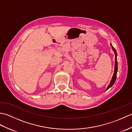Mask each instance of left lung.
I'll list each match as a JSON object with an SVG mask.
<instances>
[{
	"label": "left lung",
	"instance_id": "left-lung-1",
	"mask_svg": "<svg viewBox=\"0 0 132 132\" xmlns=\"http://www.w3.org/2000/svg\"><path fill=\"white\" fill-rule=\"evenodd\" d=\"M111 46L112 47V49H113V52L114 53V54H115V64H114V74H113V75L112 77V80L111 81L110 83H109V85H108V86L107 87V88H106V90H107L108 89H109V88H111L112 86L113 85V84L114 83V82H115L116 80V77H117V69H118V65H117V52H116V49L114 48V47L112 45V44H111Z\"/></svg>",
	"mask_w": 132,
	"mask_h": 132
}]
</instances>
